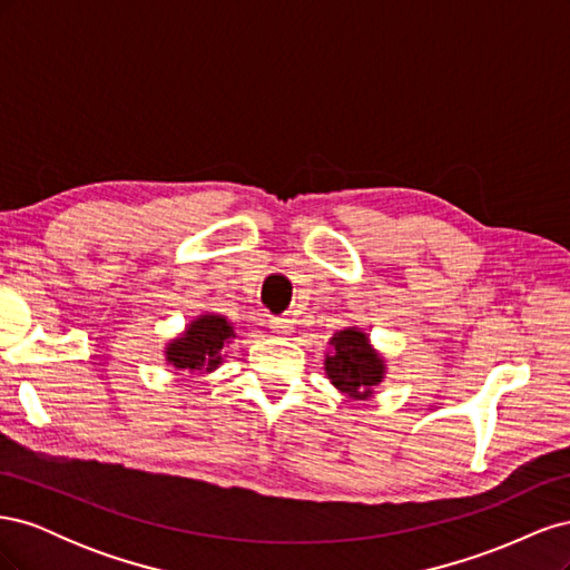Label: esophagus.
I'll use <instances>...</instances> for the list:
<instances>
[{"label":"esophagus","mask_w":570,"mask_h":570,"mask_svg":"<svg viewBox=\"0 0 570 570\" xmlns=\"http://www.w3.org/2000/svg\"><path fill=\"white\" fill-rule=\"evenodd\" d=\"M271 333L278 335V337H287L295 333V327H292L289 318H271Z\"/></svg>","instance_id":"34e87169"}]
</instances>
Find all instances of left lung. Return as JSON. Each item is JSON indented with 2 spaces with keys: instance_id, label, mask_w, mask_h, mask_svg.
<instances>
[{
  "instance_id": "left-lung-1",
  "label": "left lung",
  "mask_w": 570,
  "mask_h": 570,
  "mask_svg": "<svg viewBox=\"0 0 570 570\" xmlns=\"http://www.w3.org/2000/svg\"><path fill=\"white\" fill-rule=\"evenodd\" d=\"M331 350L325 352V375L337 392L350 400H368L375 387L385 381L387 364L368 335L361 327H344L331 337Z\"/></svg>"
}]
</instances>
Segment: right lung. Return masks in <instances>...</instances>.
Instances as JSON below:
<instances>
[{"label": "right lung", "instance_id": "1", "mask_svg": "<svg viewBox=\"0 0 570 570\" xmlns=\"http://www.w3.org/2000/svg\"><path fill=\"white\" fill-rule=\"evenodd\" d=\"M235 340L233 323L220 314H202L185 325L164 350L166 364L176 371L212 373L223 364L228 344Z\"/></svg>", "mask_w": 570, "mask_h": 570}]
</instances>
